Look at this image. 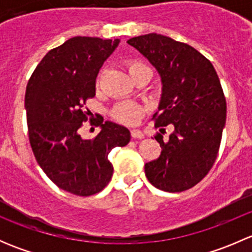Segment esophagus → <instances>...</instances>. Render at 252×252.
<instances>
[{
	"mask_svg": "<svg viewBox=\"0 0 252 252\" xmlns=\"http://www.w3.org/2000/svg\"><path fill=\"white\" fill-rule=\"evenodd\" d=\"M130 135L133 139H142L144 138V133H141L140 130H138V129H133V130L130 131Z\"/></svg>",
	"mask_w": 252,
	"mask_h": 252,
	"instance_id": "34e87169",
	"label": "esophagus"
}]
</instances>
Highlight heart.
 <instances>
[{
    "instance_id": "obj_1",
    "label": "heart",
    "mask_w": 252,
    "mask_h": 252,
    "mask_svg": "<svg viewBox=\"0 0 252 252\" xmlns=\"http://www.w3.org/2000/svg\"><path fill=\"white\" fill-rule=\"evenodd\" d=\"M128 68L130 74H133L136 70L142 69V68H147L144 63L139 62V61H131L128 63ZM147 111L146 106L140 105V103L131 102V101H126V102H121L113 108L114 119L123 124H128V126H134L138 123L144 116L145 112Z\"/></svg>"
}]
</instances>
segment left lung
I'll use <instances>...</instances> for the list:
<instances>
[{"label": "left lung", "instance_id": "1", "mask_svg": "<svg viewBox=\"0 0 252 252\" xmlns=\"http://www.w3.org/2000/svg\"><path fill=\"white\" fill-rule=\"evenodd\" d=\"M158 72L162 95L154 114L155 128L173 124L158 158L145 164L147 179L157 189L179 192L201 182L217 158L227 117L220 78L204 55L184 42L159 34L128 40Z\"/></svg>", "mask_w": 252, "mask_h": 252}]
</instances>
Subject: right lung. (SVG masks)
Returning <instances> with one entry per match:
<instances>
[{"instance_id": "right-lung-1", "label": "right lung", "mask_w": 252, "mask_h": 252, "mask_svg": "<svg viewBox=\"0 0 252 252\" xmlns=\"http://www.w3.org/2000/svg\"><path fill=\"white\" fill-rule=\"evenodd\" d=\"M119 40L75 36L48 51L35 68L25 91L28 135L37 163L62 190L90 196L110 183L113 166L108 154L126 146L130 133L103 118L90 119L101 131L83 139L84 111L96 93V78Z\"/></svg>"}]
</instances>
